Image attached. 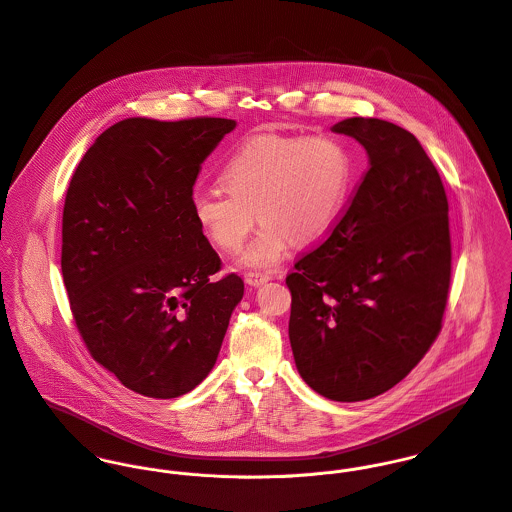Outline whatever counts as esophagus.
I'll return each mask as SVG.
<instances>
[{
  "instance_id": "1",
  "label": "esophagus",
  "mask_w": 512,
  "mask_h": 512,
  "mask_svg": "<svg viewBox=\"0 0 512 512\" xmlns=\"http://www.w3.org/2000/svg\"><path fill=\"white\" fill-rule=\"evenodd\" d=\"M244 282H246L248 286L260 288V286H264L266 282H270V276H268V274H260V272H248V274H244Z\"/></svg>"
}]
</instances>
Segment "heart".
Returning a JSON list of instances; mask_svg holds the SVG:
<instances>
[{"instance_id": "obj_1", "label": "heart", "mask_w": 512, "mask_h": 512, "mask_svg": "<svg viewBox=\"0 0 512 512\" xmlns=\"http://www.w3.org/2000/svg\"><path fill=\"white\" fill-rule=\"evenodd\" d=\"M220 181L228 193L195 191L193 217L224 252H236L264 220L242 254L244 266L274 270L293 238L323 236L341 215L353 183V157L339 138L260 134L226 159Z\"/></svg>"}]
</instances>
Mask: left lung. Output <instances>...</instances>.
<instances>
[{
	"label": "left lung",
	"instance_id": "8db88e82",
	"mask_svg": "<svg viewBox=\"0 0 512 512\" xmlns=\"http://www.w3.org/2000/svg\"><path fill=\"white\" fill-rule=\"evenodd\" d=\"M368 153L347 211L295 262L290 343L301 378L337 402L374 398L422 361L451 280L447 197L408 130L378 118L331 128Z\"/></svg>",
	"mask_w": 512,
	"mask_h": 512
}]
</instances>
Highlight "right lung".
<instances>
[{"instance_id": "add662e5", "label": "right lung", "mask_w": 512, "mask_h": 512, "mask_svg": "<svg viewBox=\"0 0 512 512\" xmlns=\"http://www.w3.org/2000/svg\"><path fill=\"white\" fill-rule=\"evenodd\" d=\"M226 118H128L88 147L63 211L61 270L96 363L149 398H177L217 363L244 295L193 217L201 163Z\"/></svg>"}]
</instances>
